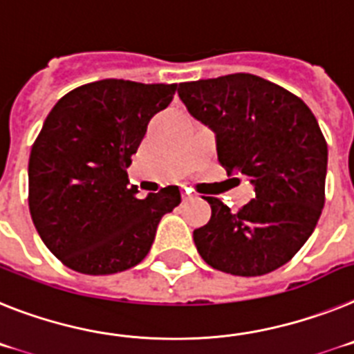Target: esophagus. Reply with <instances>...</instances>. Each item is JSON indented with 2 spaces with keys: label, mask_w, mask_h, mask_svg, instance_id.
<instances>
[{
  "label": "esophagus",
  "mask_w": 354,
  "mask_h": 354,
  "mask_svg": "<svg viewBox=\"0 0 354 354\" xmlns=\"http://www.w3.org/2000/svg\"><path fill=\"white\" fill-rule=\"evenodd\" d=\"M192 198H194V194H192V192H189V190H183V199H185V201L187 199H192Z\"/></svg>",
  "instance_id": "obj_1"
}]
</instances>
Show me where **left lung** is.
Here are the masks:
<instances>
[{"label": "left lung", "instance_id": "1", "mask_svg": "<svg viewBox=\"0 0 354 354\" xmlns=\"http://www.w3.org/2000/svg\"><path fill=\"white\" fill-rule=\"evenodd\" d=\"M190 115L215 133L228 174L253 183L236 212L205 198L212 217L194 230L198 253L233 276H262L285 266L312 235L324 207L328 144L305 101L248 73L178 87Z\"/></svg>", "mask_w": 354, "mask_h": 354}]
</instances>
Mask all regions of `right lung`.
<instances>
[{
  "instance_id": "obj_1",
  "label": "right lung",
  "mask_w": 354,
  "mask_h": 354,
  "mask_svg": "<svg viewBox=\"0 0 354 354\" xmlns=\"http://www.w3.org/2000/svg\"><path fill=\"white\" fill-rule=\"evenodd\" d=\"M174 92L176 84L100 80L48 113L30 153L28 205L46 248L69 269L100 276L135 267L181 203L176 185L139 199L126 171Z\"/></svg>"
}]
</instances>
